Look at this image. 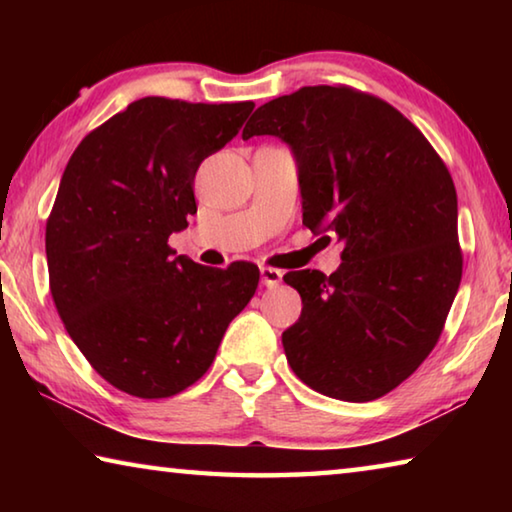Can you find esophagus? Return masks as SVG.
Wrapping results in <instances>:
<instances>
[{
	"label": "esophagus",
	"instance_id": "34e87169",
	"mask_svg": "<svg viewBox=\"0 0 512 512\" xmlns=\"http://www.w3.org/2000/svg\"><path fill=\"white\" fill-rule=\"evenodd\" d=\"M259 275H262V284H264L266 289H275V287H280V282H282V271H277V268L262 266V268H259Z\"/></svg>",
	"mask_w": 512,
	"mask_h": 512
}]
</instances>
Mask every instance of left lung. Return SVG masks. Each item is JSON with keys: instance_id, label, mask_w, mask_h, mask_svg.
Returning a JSON list of instances; mask_svg holds the SVG:
<instances>
[{"instance_id": "obj_1", "label": "left lung", "mask_w": 512, "mask_h": 512, "mask_svg": "<svg viewBox=\"0 0 512 512\" xmlns=\"http://www.w3.org/2000/svg\"><path fill=\"white\" fill-rule=\"evenodd\" d=\"M255 135L289 144L302 223L343 244L332 275H284L302 298L282 334L291 370L334 400H377L429 357L461 284L452 176L400 110L345 85L264 103L241 133Z\"/></svg>"}]
</instances>
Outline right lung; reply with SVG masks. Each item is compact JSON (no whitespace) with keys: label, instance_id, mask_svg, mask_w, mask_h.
Returning <instances> with one entry per match:
<instances>
[{"label":"right lung","instance_id":"1","mask_svg":"<svg viewBox=\"0 0 512 512\" xmlns=\"http://www.w3.org/2000/svg\"><path fill=\"white\" fill-rule=\"evenodd\" d=\"M253 108L144 97L85 135L67 162L45 235L51 296L76 348L119 391H185L255 296L257 266L210 268L169 248L196 214L198 167Z\"/></svg>","mask_w":512,"mask_h":512}]
</instances>
